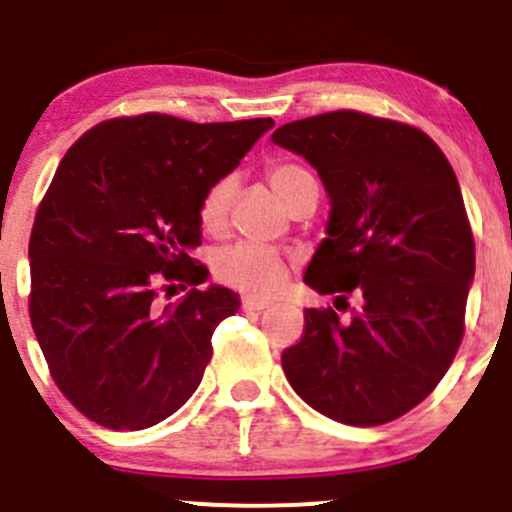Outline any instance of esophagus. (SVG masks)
I'll use <instances>...</instances> for the list:
<instances>
[{
  "label": "esophagus",
  "instance_id": "34e87169",
  "mask_svg": "<svg viewBox=\"0 0 512 512\" xmlns=\"http://www.w3.org/2000/svg\"><path fill=\"white\" fill-rule=\"evenodd\" d=\"M270 307V302L267 299H260V297H242V309H247V312H262V309Z\"/></svg>",
  "mask_w": 512,
  "mask_h": 512
}]
</instances>
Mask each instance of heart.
<instances>
[{"label": "heart", "instance_id": "obj_1", "mask_svg": "<svg viewBox=\"0 0 512 512\" xmlns=\"http://www.w3.org/2000/svg\"><path fill=\"white\" fill-rule=\"evenodd\" d=\"M312 178L309 170L294 163H275L267 170L272 190L280 195L282 203H289L304 180ZM232 195H235V178L223 175L215 180L200 198V225L208 232H220L227 223ZM215 277L225 285L240 289V292L255 294V297H270L287 280V262L272 247L257 245V242H237L225 247L215 255Z\"/></svg>", "mask_w": 512, "mask_h": 512}]
</instances>
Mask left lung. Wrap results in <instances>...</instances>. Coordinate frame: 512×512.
<instances>
[{
  "label": "left lung",
  "mask_w": 512,
  "mask_h": 512,
  "mask_svg": "<svg viewBox=\"0 0 512 512\" xmlns=\"http://www.w3.org/2000/svg\"><path fill=\"white\" fill-rule=\"evenodd\" d=\"M272 143L307 160L332 203L304 282L361 302L349 322L307 309L282 369L334 421H394L436 389L461 347L476 242L456 173L423 131L359 111L292 121Z\"/></svg>",
  "instance_id": "left-lung-1"
}]
</instances>
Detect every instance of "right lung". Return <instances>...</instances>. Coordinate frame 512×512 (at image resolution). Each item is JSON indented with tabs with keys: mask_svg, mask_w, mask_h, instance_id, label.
<instances>
[{
	"mask_svg": "<svg viewBox=\"0 0 512 512\" xmlns=\"http://www.w3.org/2000/svg\"><path fill=\"white\" fill-rule=\"evenodd\" d=\"M272 126L143 113L98 123L61 158L29 240V317L51 379L98 426L151 428L198 389L215 327L240 309L232 289H198L200 198ZM165 281L189 294L160 305Z\"/></svg>",
	"mask_w": 512,
	"mask_h": 512,
	"instance_id": "1",
	"label": "right lung"
}]
</instances>
